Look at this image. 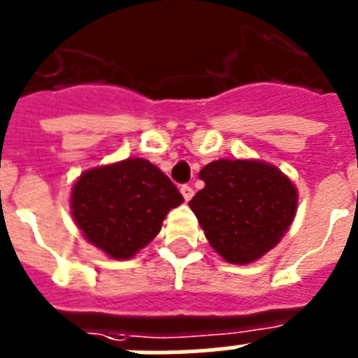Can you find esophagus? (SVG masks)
I'll return each mask as SVG.
<instances>
[{
    "label": "esophagus",
    "mask_w": 358,
    "mask_h": 358,
    "mask_svg": "<svg viewBox=\"0 0 358 358\" xmlns=\"http://www.w3.org/2000/svg\"><path fill=\"white\" fill-rule=\"evenodd\" d=\"M181 194H182V197H185V201L188 202L189 199L194 197V188H192V186H188V185H182L181 186Z\"/></svg>",
    "instance_id": "obj_1"
}]
</instances>
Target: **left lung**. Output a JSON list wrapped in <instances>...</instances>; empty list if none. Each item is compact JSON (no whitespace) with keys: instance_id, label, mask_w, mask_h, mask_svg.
<instances>
[{"instance_id":"obj_1","label":"left lung","mask_w":358,"mask_h":358,"mask_svg":"<svg viewBox=\"0 0 358 358\" xmlns=\"http://www.w3.org/2000/svg\"><path fill=\"white\" fill-rule=\"evenodd\" d=\"M199 177L204 188L188 204L211 248L229 264L256 262L289 231L297 189L274 164L218 159Z\"/></svg>"}]
</instances>
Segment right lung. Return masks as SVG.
I'll return each instance as SVG.
<instances>
[{
    "label": "right lung",
    "mask_w": 358,
    "mask_h": 358,
    "mask_svg": "<svg viewBox=\"0 0 358 358\" xmlns=\"http://www.w3.org/2000/svg\"><path fill=\"white\" fill-rule=\"evenodd\" d=\"M181 202L179 189L156 164L129 157L85 170L73 185L69 206L87 242L115 260H129Z\"/></svg>",
    "instance_id": "right-lung-1"
}]
</instances>
